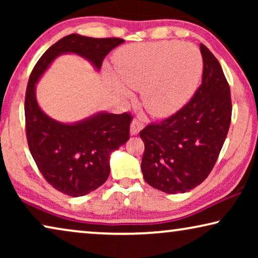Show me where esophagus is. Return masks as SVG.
<instances>
[{
    "mask_svg": "<svg viewBox=\"0 0 258 258\" xmlns=\"http://www.w3.org/2000/svg\"><path fill=\"white\" fill-rule=\"evenodd\" d=\"M143 128V124L139 119H134L130 124V135H137L141 132V129Z\"/></svg>",
    "mask_w": 258,
    "mask_h": 258,
    "instance_id": "obj_1",
    "label": "esophagus"
}]
</instances>
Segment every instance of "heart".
Segmentation results:
<instances>
[{
    "mask_svg": "<svg viewBox=\"0 0 258 258\" xmlns=\"http://www.w3.org/2000/svg\"><path fill=\"white\" fill-rule=\"evenodd\" d=\"M116 80L142 91L144 108L155 117L164 118L184 107L203 74V58L196 45L178 41L129 44L112 57ZM123 96L129 91L118 82Z\"/></svg>",
    "mask_w": 258,
    "mask_h": 258,
    "instance_id": "1",
    "label": "heart"
}]
</instances>
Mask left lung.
<instances>
[{
	"label": "left lung",
	"instance_id": "8db88e82",
	"mask_svg": "<svg viewBox=\"0 0 258 258\" xmlns=\"http://www.w3.org/2000/svg\"><path fill=\"white\" fill-rule=\"evenodd\" d=\"M202 84L189 103L140 133L143 177L167 194L189 191L208 177L231 122L230 88L220 62L204 44Z\"/></svg>",
	"mask_w": 258,
	"mask_h": 258
}]
</instances>
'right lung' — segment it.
I'll use <instances>...</instances> for the list:
<instances>
[{
    "label": "right lung",
    "mask_w": 258,
    "mask_h": 258,
    "mask_svg": "<svg viewBox=\"0 0 258 258\" xmlns=\"http://www.w3.org/2000/svg\"><path fill=\"white\" fill-rule=\"evenodd\" d=\"M123 42L68 35L52 44L31 72L24 103L28 146L45 181L66 195L84 196L107 181L111 153L129 140L132 116L100 111L74 123L58 122L38 105L36 83L63 54L79 55L98 72L105 56Z\"/></svg>",
    "instance_id": "add662e5"
}]
</instances>
